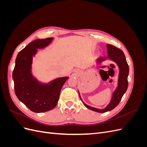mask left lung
I'll return each mask as SVG.
<instances>
[{
	"label": "left lung",
	"mask_w": 147,
	"mask_h": 147,
	"mask_svg": "<svg viewBox=\"0 0 147 147\" xmlns=\"http://www.w3.org/2000/svg\"><path fill=\"white\" fill-rule=\"evenodd\" d=\"M107 48L108 55L105 57H99L95 61V63L97 65H100L102 63H105L107 61H111L116 64L119 69L117 86L112 94L111 99L109 104L103 109H99L88 105L83 101L80 92L78 90L80 98L82 101L83 105L87 109L98 113H105L112 110L116 107L119 104V102L121 101L124 93L126 92L128 87L127 77L129 75V65L127 63L126 57L124 55V53L117 47L112 45H109V44L107 45Z\"/></svg>",
	"instance_id": "1"
}]
</instances>
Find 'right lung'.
<instances>
[{"mask_svg": "<svg viewBox=\"0 0 147 147\" xmlns=\"http://www.w3.org/2000/svg\"><path fill=\"white\" fill-rule=\"evenodd\" d=\"M53 37L37 39L18 54L12 77L16 97L31 111L43 113L54 109L58 102L61 89L69 77H59L48 83L39 81L32 73L33 57L38 49L47 47Z\"/></svg>", "mask_w": 147, "mask_h": 147, "instance_id": "obj_1", "label": "right lung"}]
</instances>
